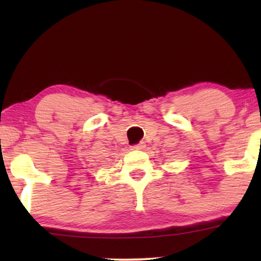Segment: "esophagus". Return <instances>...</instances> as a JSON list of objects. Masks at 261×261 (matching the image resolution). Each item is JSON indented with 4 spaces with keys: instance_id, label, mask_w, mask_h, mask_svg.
Wrapping results in <instances>:
<instances>
[{
    "instance_id": "esophagus-1",
    "label": "esophagus",
    "mask_w": 261,
    "mask_h": 261,
    "mask_svg": "<svg viewBox=\"0 0 261 261\" xmlns=\"http://www.w3.org/2000/svg\"><path fill=\"white\" fill-rule=\"evenodd\" d=\"M145 147H146L145 143H143V142H140V143H136V145L131 146V149H143Z\"/></svg>"
}]
</instances>
